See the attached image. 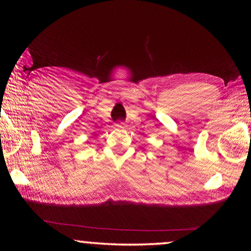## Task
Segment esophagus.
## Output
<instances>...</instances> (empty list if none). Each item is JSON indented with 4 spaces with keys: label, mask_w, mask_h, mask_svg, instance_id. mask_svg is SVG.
I'll return each instance as SVG.
<instances>
[{
    "label": "esophagus",
    "mask_w": 251,
    "mask_h": 251,
    "mask_svg": "<svg viewBox=\"0 0 251 251\" xmlns=\"http://www.w3.org/2000/svg\"><path fill=\"white\" fill-rule=\"evenodd\" d=\"M115 126L117 127V128H123V127H124V124H123L122 122H118V123H116Z\"/></svg>",
    "instance_id": "esophagus-1"
}]
</instances>
